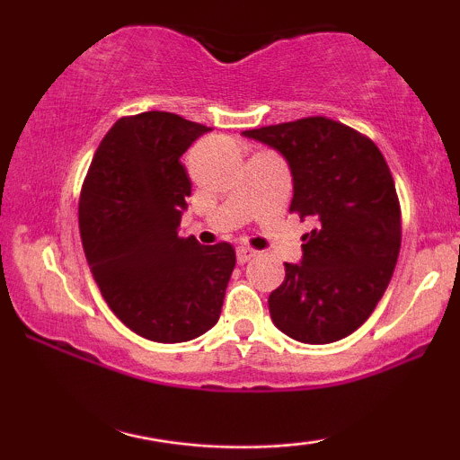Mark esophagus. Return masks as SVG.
<instances>
[{
  "label": "esophagus",
  "instance_id": "esophagus-1",
  "mask_svg": "<svg viewBox=\"0 0 460 460\" xmlns=\"http://www.w3.org/2000/svg\"><path fill=\"white\" fill-rule=\"evenodd\" d=\"M257 255V251H252V248H248V246H237L235 248V257H237V263H246V261H251L252 257Z\"/></svg>",
  "mask_w": 460,
  "mask_h": 460
}]
</instances>
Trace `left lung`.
<instances>
[{
  "instance_id": "1",
  "label": "left lung",
  "mask_w": 460,
  "mask_h": 460,
  "mask_svg": "<svg viewBox=\"0 0 460 460\" xmlns=\"http://www.w3.org/2000/svg\"><path fill=\"white\" fill-rule=\"evenodd\" d=\"M288 160L289 212L311 218L303 260L285 263L268 298L279 331L303 344L344 340L383 298L398 261L402 223L394 177L367 136L324 116L244 131Z\"/></svg>"
}]
</instances>
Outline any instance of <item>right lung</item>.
<instances>
[{"label":"right lung","mask_w":460,"mask_h":460,"mask_svg":"<svg viewBox=\"0 0 460 460\" xmlns=\"http://www.w3.org/2000/svg\"><path fill=\"white\" fill-rule=\"evenodd\" d=\"M212 131L171 112L123 116L94 153L79 197L88 266L114 315L140 337L179 344L220 318L234 246L179 237L192 183L181 155Z\"/></svg>","instance_id":"obj_1"}]
</instances>
